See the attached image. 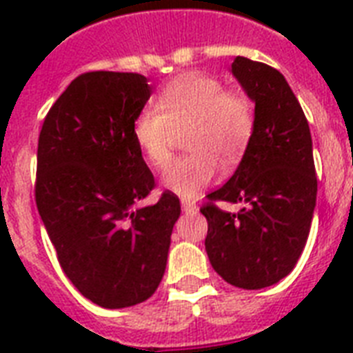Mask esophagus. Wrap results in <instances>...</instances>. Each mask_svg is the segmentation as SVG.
I'll return each mask as SVG.
<instances>
[{
  "label": "esophagus",
  "mask_w": 353,
  "mask_h": 353,
  "mask_svg": "<svg viewBox=\"0 0 353 353\" xmlns=\"http://www.w3.org/2000/svg\"><path fill=\"white\" fill-rule=\"evenodd\" d=\"M181 209L185 210V212H194V210L198 209V205H196V201H192V199H181Z\"/></svg>",
  "instance_id": "34e87169"
}]
</instances>
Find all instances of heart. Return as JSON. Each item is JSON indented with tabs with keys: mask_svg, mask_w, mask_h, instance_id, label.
Returning a JSON list of instances; mask_svg holds the SVG:
<instances>
[{
	"mask_svg": "<svg viewBox=\"0 0 353 353\" xmlns=\"http://www.w3.org/2000/svg\"><path fill=\"white\" fill-rule=\"evenodd\" d=\"M256 117L249 97L227 91L216 77L185 73L170 80L155 97V108H144L133 121V139L144 159L165 170L174 157L177 133H185L190 152L166 170L163 185L179 196H194L209 185L223 166H234L245 155Z\"/></svg>",
	"mask_w": 353,
	"mask_h": 353,
	"instance_id": "heart-1",
	"label": "heart"
}]
</instances>
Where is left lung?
<instances>
[{
  "instance_id": "obj_1",
  "label": "left lung",
  "mask_w": 353,
  "mask_h": 353,
  "mask_svg": "<svg viewBox=\"0 0 353 353\" xmlns=\"http://www.w3.org/2000/svg\"><path fill=\"white\" fill-rule=\"evenodd\" d=\"M232 74L254 101V135L229 181L207 194L201 214L210 265L229 284L260 290L291 273L306 245L317 199L307 119L280 71L236 57ZM218 201L243 203L227 213Z\"/></svg>"
}]
</instances>
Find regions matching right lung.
Returning <instances> with one entry per match:
<instances>
[{
    "label": "right lung",
    "mask_w": 353,
    "mask_h": 353,
    "mask_svg": "<svg viewBox=\"0 0 353 353\" xmlns=\"http://www.w3.org/2000/svg\"><path fill=\"white\" fill-rule=\"evenodd\" d=\"M150 93L139 73L79 74L38 139L34 199L60 268L85 299L110 310L154 295L181 212L170 190L135 207L155 188L133 139Z\"/></svg>",
    "instance_id": "obj_1"
}]
</instances>
